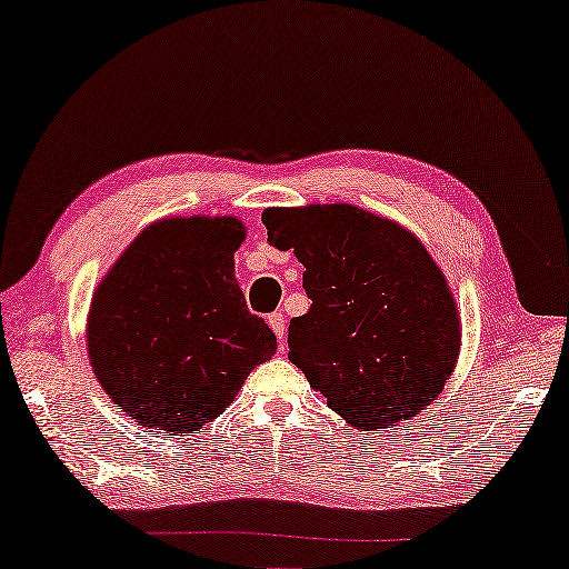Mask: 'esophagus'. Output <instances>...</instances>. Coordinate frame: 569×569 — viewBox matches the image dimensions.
I'll list each match as a JSON object with an SVG mask.
<instances>
[{"instance_id": "34e87169", "label": "esophagus", "mask_w": 569, "mask_h": 569, "mask_svg": "<svg viewBox=\"0 0 569 569\" xmlns=\"http://www.w3.org/2000/svg\"><path fill=\"white\" fill-rule=\"evenodd\" d=\"M267 322H269V328H272V332L277 335V340L282 342V348H284V332H287V320H284V315L282 312H272L267 318Z\"/></svg>"}]
</instances>
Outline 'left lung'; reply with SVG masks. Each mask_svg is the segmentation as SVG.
<instances>
[{"mask_svg": "<svg viewBox=\"0 0 569 569\" xmlns=\"http://www.w3.org/2000/svg\"><path fill=\"white\" fill-rule=\"evenodd\" d=\"M267 241L295 249L312 305L290 322V360L362 431L433 403L461 322L446 277L411 231L352 203L264 209Z\"/></svg>", "mask_w": 569, "mask_h": 569, "instance_id": "8db88e82", "label": "left lung"}]
</instances>
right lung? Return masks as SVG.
Returning <instances> with one entry per match:
<instances>
[{
    "label": "right lung",
    "instance_id": "right-lung-1",
    "mask_svg": "<svg viewBox=\"0 0 569 569\" xmlns=\"http://www.w3.org/2000/svg\"><path fill=\"white\" fill-rule=\"evenodd\" d=\"M244 223L161 219L133 239L92 295L88 356L113 403L169 436L223 413L274 332L247 310L234 277Z\"/></svg>",
    "mask_w": 569,
    "mask_h": 569
}]
</instances>
